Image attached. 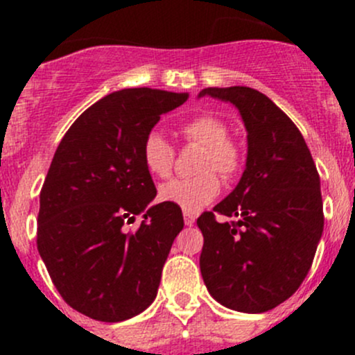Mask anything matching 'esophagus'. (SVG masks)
<instances>
[{
  "instance_id": "obj_1",
  "label": "esophagus",
  "mask_w": 355,
  "mask_h": 355,
  "mask_svg": "<svg viewBox=\"0 0 355 355\" xmlns=\"http://www.w3.org/2000/svg\"><path fill=\"white\" fill-rule=\"evenodd\" d=\"M184 223L187 225V227H192V225L196 223V216L191 213H184Z\"/></svg>"
}]
</instances>
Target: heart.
Returning a JSON list of instances; mask_svg holds the SVG:
<instances>
[{"instance_id":"1","label":"heart","mask_w":355,"mask_h":355,"mask_svg":"<svg viewBox=\"0 0 355 355\" xmlns=\"http://www.w3.org/2000/svg\"><path fill=\"white\" fill-rule=\"evenodd\" d=\"M180 132L187 142L202 146L204 151L198 164L200 173L163 184L159 187V199L187 213H198L220 194L221 180L216 171L225 178H232L241 171L244 156L241 146L228 137L227 123L214 114H199L185 121ZM141 157L153 177L166 178L173 170L175 149L163 134L153 130L142 141Z\"/></svg>"}]
</instances>
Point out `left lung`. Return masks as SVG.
Returning <instances> with one entry per match:
<instances>
[{
  "instance_id": "8db88e82",
  "label": "left lung",
  "mask_w": 355,
  "mask_h": 355,
  "mask_svg": "<svg viewBox=\"0 0 355 355\" xmlns=\"http://www.w3.org/2000/svg\"><path fill=\"white\" fill-rule=\"evenodd\" d=\"M199 96L237 106L247 128L241 182L198 218L202 280L225 307L264 313L293 295L311 270L324 225L320 173L299 128L263 92L235 85Z\"/></svg>"
}]
</instances>
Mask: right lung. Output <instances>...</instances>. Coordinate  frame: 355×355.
I'll return each mask as SVG.
<instances>
[{
	"mask_svg": "<svg viewBox=\"0 0 355 355\" xmlns=\"http://www.w3.org/2000/svg\"><path fill=\"white\" fill-rule=\"evenodd\" d=\"M189 94L139 87L87 108L60 142L41 189L37 250L63 300L116 323L151 306L178 232L180 207L159 202L141 157L142 141ZM145 213L137 231L124 225Z\"/></svg>",
	"mask_w": 355,
	"mask_h": 355,
	"instance_id": "add662e5",
	"label": "right lung"
}]
</instances>
